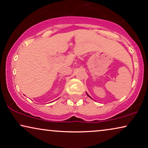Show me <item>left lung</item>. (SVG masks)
Masks as SVG:
<instances>
[{
  "label": "left lung",
  "mask_w": 148,
  "mask_h": 148,
  "mask_svg": "<svg viewBox=\"0 0 148 148\" xmlns=\"http://www.w3.org/2000/svg\"><path fill=\"white\" fill-rule=\"evenodd\" d=\"M86 94H87V95H88V96L89 97H90V98H91V97H90V96H89V95H88V93H87V92H86Z\"/></svg>",
  "instance_id": "8db88e82"
}]
</instances>
